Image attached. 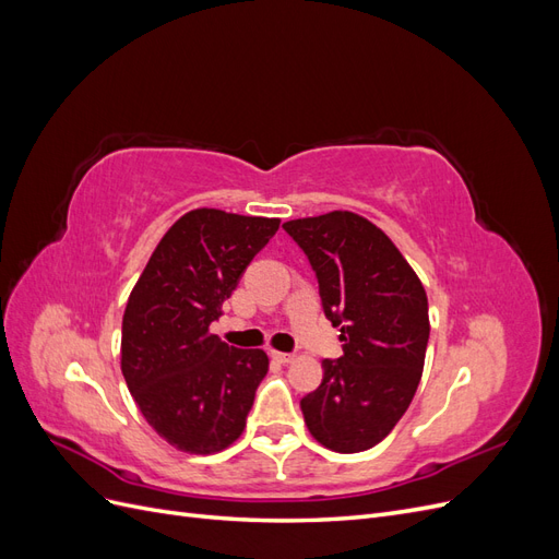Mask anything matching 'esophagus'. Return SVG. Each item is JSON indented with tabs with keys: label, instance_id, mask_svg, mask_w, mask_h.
Segmentation results:
<instances>
[{
	"label": "esophagus",
	"instance_id": "1",
	"mask_svg": "<svg viewBox=\"0 0 559 559\" xmlns=\"http://www.w3.org/2000/svg\"><path fill=\"white\" fill-rule=\"evenodd\" d=\"M270 357H273L277 364H292L294 361V354H286V352H270Z\"/></svg>",
	"mask_w": 559,
	"mask_h": 559
}]
</instances>
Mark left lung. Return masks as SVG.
<instances>
[{"label": "left lung", "mask_w": 559, "mask_h": 559, "mask_svg": "<svg viewBox=\"0 0 559 559\" xmlns=\"http://www.w3.org/2000/svg\"><path fill=\"white\" fill-rule=\"evenodd\" d=\"M306 253L321 308L341 326L343 357L324 359L321 384L300 399L310 433L335 452L378 445L408 411L425 368L429 302L386 235L352 212L282 226Z\"/></svg>", "instance_id": "8db88e82"}]
</instances>
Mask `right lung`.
<instances>
[{
	"instance_id": "right-lung-1",
	"label": "right lung",
	"mask_w": 559,
	"mask_h": 559,
	"mask_svg": "<svg viewBox=\"0 0 559 559\" xmlns=\"http://www.w3.org/2000/svg\"><path fill=\"white\" fill-rule=\"evenodd\" d=\"M280 218L193 210L163 235L123 314L121 370L134 403L167 443L212 454L228 448L267 373L263 349L210 333Z\"/></svg>"
}]
</instances>
